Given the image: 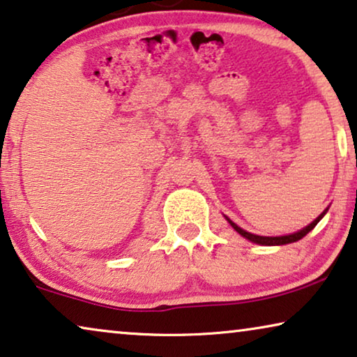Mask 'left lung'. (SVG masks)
Segmentation results:
<instances>
[{"mask_svg":"<svg viewBox=\"0 0 357 357\" xmlns=\"http://www.w3.org/2000/svg\"><path fill=\"white\" fill-rule=\"evenodd\" d=\"M327 211H328V208L324 211L322 214H320L316 220H312L311 224H309L307 227H304L303 230H298V231H294V234H290V235H283V236H261V235H255V234H250V231H246V230H243L241 227H238L235 224V222H231L229 217H225L227 220H229V224L234 227V229L238 231V234L241 235V236H245L246 240H250V241H252V243H257V245H266V246H275V245H288V243H294V241H298V240H301L303 236H306L309 231H311L314 227H316L317 224H319V220L322 219V217L327 214Z\"/></svg>","mask_w":357,"mask_h":357,"instance_id":"left-lung-1","label":"left lung"}]
</instances>
